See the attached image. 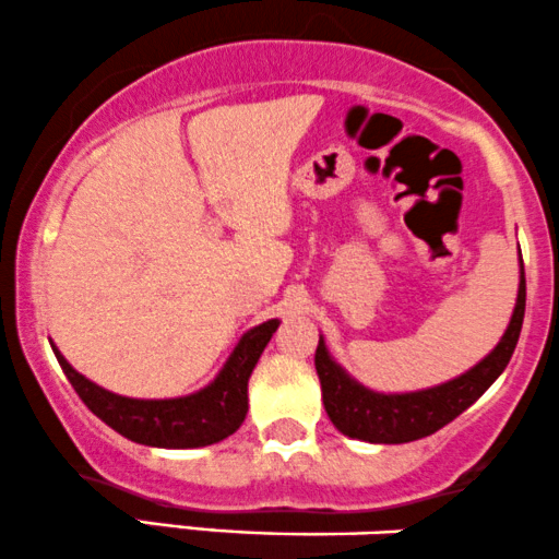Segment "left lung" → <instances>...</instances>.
Here are the masks:
<instances>
[{
    "label": "left lung",
    "instance_id": "1",
    "mask_svg": "<svg viewBox=\"0 0 559 559\" xmlns=\"http://www.w3.org/2000/svg\"><path fill=\"white\" fill-rule=\"evenodd\" d=\"M523 313H526V272L521 264L513 317L500 343L461 377L416 392H377L360 384L332 358L324 334H319L313 364H317L326 416L345 437L371 444H403L435 435L465 408H471L497 382V377L513 358L518 337H521Z\"/></svg>",
    "mask_w": 559,
    "mask_h": 559
}]
</instances>
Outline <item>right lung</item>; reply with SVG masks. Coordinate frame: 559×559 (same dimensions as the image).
Returning a JSON list of instances; mask_svg holds the SVG:
<instances>
[{
	"label": "right lung",
	"instance_id": "add662e5",
	"mask_svg": "<svg viewBox=\"0 0 559 559\" xmlns=\"http://www.w3.org/2000/svg\"><path fill=\"white\" fill-rule=\"evenodd\" d=\"M277 326L280 319H269L248 330L212 382L180 397L143 400L117 395L72 369L55 343H51V350L88 411L111 426L117 435L128 437L130 442L148 444V448L190 450L222 442L246 421L248 379Z\"/></svg>",
	"mask_w": 559,
	"mask_h": 559
}]
</instances>
